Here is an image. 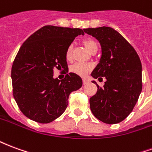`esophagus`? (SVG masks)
<instances>
[{
    "label": "esophagus",
    "mask_w": 152,
    "mask_h": 152,
    "mask_svg": "<svg viewBox=\"0 0 152 152\" xmlns=\"http://www.w3.org/2000/svg\"><path fill=\"white\" fill-rule=\"evenodd\" d=\"M89 83V80L88 79H83V84L84 85H87Z\"/></svg>",
    "instance_id": "esophagus-1"
}]
</instances>
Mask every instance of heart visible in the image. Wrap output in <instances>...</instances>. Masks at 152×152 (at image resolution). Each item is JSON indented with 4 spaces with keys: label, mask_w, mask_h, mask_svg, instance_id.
Returning <instances> with one entry per match:
<instances>
[{
    "label": "heart",
    "mask_w": 152,
    "mask_h": 152,
    "mask_svg": "<svg viewBox=\"0 0 152 152\" xmlns=\"http://www.w3.org/2000/svg\"><path fill=\"white\" fill-rule=\"evenodd\" d=\"M85 45L87 48V50H89L91 53L94 50H98V44L96 43L95 41L91 39H87L84 41ZM72 49L73 45L72 44H70L67 46L66 50V58L67 60L72 59ZM93 69V65L91 63H76L73 64L72 66H71V72L75 73L76 75L80 76H86L89 74Z\"/></svg>",
    "instance_id": "obj_1"
}]
</instances>
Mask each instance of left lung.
<instances>
[{
	"mask_svg": "<svg viewBox=\"0 0 152 152\" xmlns=\"http://www.w3.org/2000/svg\"><path fill=\"white\" fill-rule=\"evenodd\" d=\"M86 33L99 40L102 57L91 76L102 80L98 91L89 99L91 112L106 124H117L130 114L142 89V63L134 47L110 27L86 28ZM95 84V81L93 80Z\"/></svg>",
	"mask_w": 152,
	"mask_h": 152,
	"instance_id": "obj_1",
	"label": "left lung"
}]
</instances>
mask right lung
I'll list each match as a JSON object with an SVG mask.
<instances>
[{
    "label": "right lung",
    "mask_w": 152,
    "mask_h": 152,
    "mask_svg": "<svg viewBox=\"0 0 152 152\" xmlns=\"http://www.w3.org/2000/svg\"><path fill=\"white\" fill-rule=\"evenodd\" d=\"M82 29L51 25L31 35L18 50L12 65L13 94L23 114L47 124L66 110L71 93L82 86V79L67 73L66 50ZM63 69V80L53 78V70Z\"/></svg>",
    "instance_id": "add662e5"
}]
</instances>
